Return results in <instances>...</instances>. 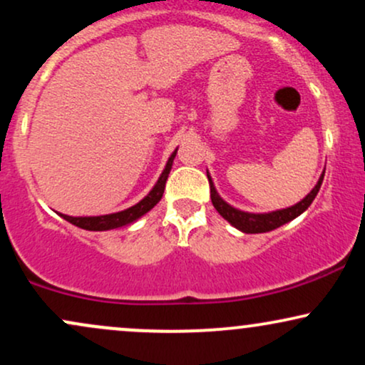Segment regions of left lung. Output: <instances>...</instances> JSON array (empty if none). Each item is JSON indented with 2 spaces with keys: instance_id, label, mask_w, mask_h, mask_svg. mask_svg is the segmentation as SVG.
<instances>
[{
  "instance_id": "obj_1",
  "label": "left lung",
  "mask_w": 365,
  "mask_h": 365,
  "mask_svg": "<svg viewBox=\"0 0 365 365\" xmlns=\"http://www.w3.org/2000/svg\"><path fill=\"white\" fill-rule=\"evenodd\" d=\"M322 178H324V171L317 180L316 187L309 192L307 195L304 197L300 202H297L295 206H290L287 209H278V211H271V212H247V211H240V209L230 206L226 200H223V197L217 194L215 182H212L211 175L207 171V180L209 185H211V200L212 206L221 216L228 221L230 225L235 226L237 230L244 233H266L271 232V230L279 228V226L288 223V221L295 220L297 216H300L302 212L312 204V200L316 199L317 192H319Z\"/></svg>"
}]
</instances>
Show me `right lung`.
I'll return each instance as SVG.
<instances>
[{"instance_id": "1", "label": "right lung", "mask_w": 365, "mask_h": 365, "mask_svg": "<svg viewBox=\"0 0 365 365\" xmlns=\"http://www.w3.org/2000/svg\"><path fill=\"white\" fill-rule=\"evenodd\" d=\"M177 150L178 149H175L173 153H171L168 161H166L165 170H163V173L159 175L156 185L150 188L149 194L142 200H139L135 206L123 209V211H118V212H111V215H103V216H68V215H60V216L63 220L68 221V223L78 226V228L82 230H89V232H106V230L123 228V226L135 223L137 220H140L142 216L148 215L150 209L161 200L163 194H165L166 180H168L171 166H173V159L177 156Z\"/></svg>"}]
</instances>
